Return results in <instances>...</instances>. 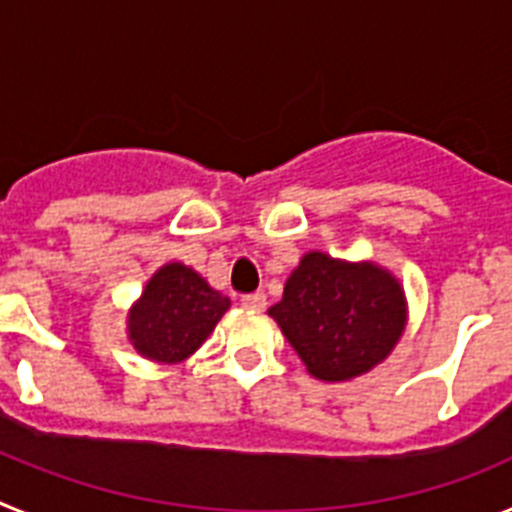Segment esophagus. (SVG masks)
<instances>
[{
    "mask_svg": "<svg viewBox=\"0 0 512 512\" xmlns=\"http://www.w3.org/2000/svg\"><path fill=\"white\" fill-rule=\"evenodd\" d=\"M241 305L246 307V310H264L266 307L264 292H251V295H243Z\"/></svg>",
    "mask_w": 512,
    "mask_h": 512,
    "instance_id": "34e87169",
    "label": "esophagus"
}]
</instances>
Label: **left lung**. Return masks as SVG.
Here are the masks:
<instances>
[{"mask_svg": "<svg viewBox=\"0 0 512 512\" xmlns=\"http://www.w3.org/2000/svg\"><path fill=\"white\" fill-rule=\"evenodd\" d=\"M269 315L312 377L341 382L390 354L405 325V295L379 266L307 253Z\"/></svg>", "mask_w": 512, "mask_h": 512, "instance_id": "left-lung-1", "label": "left lung"}]
</instances>
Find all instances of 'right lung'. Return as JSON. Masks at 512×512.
Listing matches in <instances>:
<instances>
[{
    "label": "right lung",
    "instance_id": "add662e5",
    "mask_svg": "<svg viewBox=\"0 0 512 512\" xmlns=\"http://www.w3.org/2000/svg\"><path fill=\"white\" fill-rule=\"evenodd\" d=\"M228 307V297L215 292L197 271L166 264L130 310V341L146 359L176 364L205 343Z\"/></svg>",
    "mask_w": 512,
    "mask_h": 512
}]
</instances>
